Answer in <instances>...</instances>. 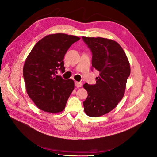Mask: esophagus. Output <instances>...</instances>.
I'll return each mask as SVG.
<instances>
[{"label":"esophagus","mask_w":157,"mask_h":157,"mask_svg":"<svg viewBox=\"0 0 157 157\" xmlns=\"http://www.w3.org/2000/svg\"><path fill=\"white\" fill-rule=\"evenodd\" d=\"M75 86L77 87V88H80L82 85L81 82H77V81L75 82Z\"/></svg>","instance_id":"obj_1"}]
</instances>
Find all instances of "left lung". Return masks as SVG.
I'll return each mask as SVG.
<instances>
[{
  "label": "left lung",
  "instance_id": "obj_1",
  "mask_svg": "<svg viewBox=\"0 0 157 157\" xmlns=\"http://www.w3.org/2000/svg\"><path fill=\"white\" fill-rule=\"evenodd\" d=\"M82 38L92 53V67L99 72L96 84H84L88 92L84 110L90 117H98L112 111L124 96L130 63L117 42L101 37Z\"/></svg>",
  "mask_w": 157,
  "mask_h": 157
}]
</instances>
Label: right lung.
I'll return each mask as SVG.
<instances>
[{"label":"right lung","instance_id":"add662e5","mask_svg":"<svg viewBox=\"0 0 157 157\" xmlns=\"http://www.w3.org/2000/svg\"><path fill=\"white\" fill-rule=\"evenodd\" d=\"M76 36L56 33L42 38L25 60L23 75L27 94L41 110L51 113L62 111L75 88L73 80H65L57 71H65L63 58Z\"/></svg>","mask_w":157,"mask_h":157}]
</instances>
